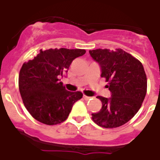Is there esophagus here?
<instances>
[{
    "instance_id": "1",
    "label": "esophagus",
    "mask_w": 160,
    "mask_h": 160,
    "mask_svg": "<svg viewBox=\"0 0 160 160\" xmlns=\"http://www.w3.org/2000/svg\"><path fill=\"white\" fill-rule=\"evenodd\" d=\"M83 98H84V100H86V101H88V100H90V97H88V96H86V95H83Z\"/></svg>"
}]
</instances>
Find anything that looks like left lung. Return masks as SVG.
Instances as JSON below:
<instances>
[{"label": "left lung", "mask_w": 160, "mask_h": 160, "mask_svg": "<svg viewBox=\"0 0 160 160\" xmlns=\"http://www.w3.org/2000/svg\"><path fill=\"white\" fill-rule=\"evenodd\" d=\"M101 67V77L105 78L110 98L98 96L102 102L99 112L92 119L99 126L113 128L122 126L135 115L147 91V78L142 62L122 49L89 51Z\"/></svg>", "instance_id": "1"}]
</instances>
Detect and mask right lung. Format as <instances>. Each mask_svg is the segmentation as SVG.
<instances>
[{"label":"right lung","mask_w":160,"mask_h":160,"mask_svg":"<svg viewBox=\"0 0 160 160\" xmlns=\"http://www.w3.org/2000/svg\"><path fill=\"white\" fill-rule=\"evenodd\" d=\"M85 52L80 49H40L33 59L22 65L19 90L25 107L35 120L53 125L68 118L73 104L81 99L83 93L66 90L59 78L67 72L74 59Z\"/></svg>","instance_id":"1"}]
</instances>
